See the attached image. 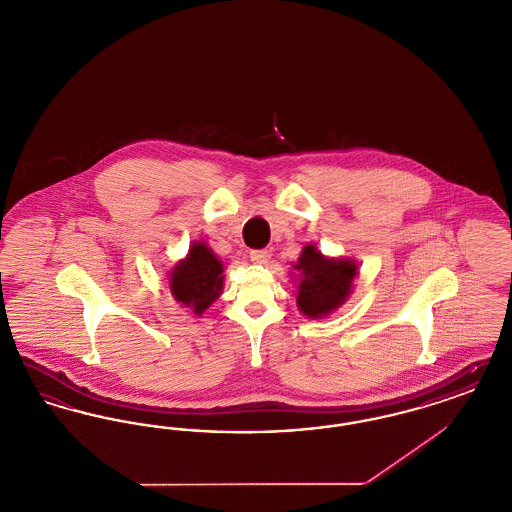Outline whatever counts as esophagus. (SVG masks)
Returning <instances> with one entry per match:
<instances>
[{
  "label": "esophagus",
  "instance_id": "obj_1",
  "mask_svg": "<svg viewBox=\"0 0 512 512\" xmlns=\"http://www.w3.org/2000/svg\"><path fill=\"white\" fill-rule=\"evenodd\" d=\"M249 257H251L253 263L265 265V263H268V259H270V251H267V249H253V251L249 253Z\"/></svg>",
  "mask_w": 512,
  "mask_h": 512
}]
</instances>
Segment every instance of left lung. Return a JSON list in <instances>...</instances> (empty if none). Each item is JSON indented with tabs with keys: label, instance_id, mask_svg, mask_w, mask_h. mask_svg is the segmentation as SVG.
<instances>
[{
	"label": "left lung",
	"instance_id": "8db88e82",
	"mask_svg": "<svg viewBox=\"0 0 512 512\" xmlns=\"http://www.w3.org/2000/svg\"><path fill=\"white\" fill-rule=\"evenodd\" d=\"M293 268L299 272L297 307L309 318H322L345 303L359 274L351 259H328L313 244L305 245Z\"/></svg>",
	"mask_w": 512,
	"mask_h": 512
}]
</instances>
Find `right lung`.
Listing matches in <instances>:
<instances>
[{"label": "right lung", "instance_id": "right-lung-1", "mask_svg": "<svg viewBox=\"0 0 512 512\" xmlns=\"http://www.w3.org/2000/svg\"><path fill=\"white\" fill-rule=\"evenodd\" d=\"M169 282L174 299L199 317L222 292V263L207 244L194 242L186 259L172 267Z\"/></svg>", "mask_w": 512, "mask_h": 512}]
</instances>
